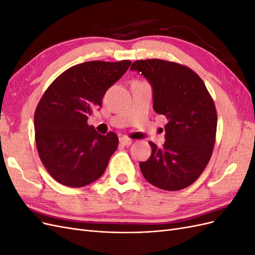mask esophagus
Wrapping results in <instances>:
<instances>
[{
	"label": "esophagus",
	"instance_id": "obj_1",
	"mask_svg": "<svg viewBox=\"0 0 255 255\" xmlns=\"http://www.w3.org/2000/svg\"><path fill=\"white\" fill-rule=\"evenodd\" d=\"M119 141L122 145H129L130 143H132V139H130V138H128V137H126V136L120 137Z\"/></svg>",
	"mask_w": 255,
	"mask_h": 255
}]
</instances>
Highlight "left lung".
<instances>
[{
  "mask_svg": "<svg viewBox=\"0 0 255 255\" xmlns=\"http://www.w3.org/2000/svg\"><path fill=\"white\" fill-rule=\"evenodd\" d=\"M138 71L151 84L153 110L166 116V141H150V158L139 164L144 179L164 190L188 187L211 159L217 129V112L201 78L190 68L163 59L136 60Z\"/></svg>",
  "mask_w": 255,
  "mask_h": 255,
  "instance_id": "left-lung-1",
  "label": "left lung"
}]
</instances>
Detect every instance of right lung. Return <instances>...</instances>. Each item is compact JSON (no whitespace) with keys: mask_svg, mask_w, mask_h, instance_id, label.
<instances>
[{"mask_svg":"<svg viewBox=\"0 0 255 255\" xmlns=\"http://www.w3.org/2000/svg\"><path fill=\"white\" fill-rule=\"evenodd\" d=\"M129 65V60L75 65L45 90L34 116L35 139L43 166L58 183L83 187L104 173L118 136L99 134L87 120Z\"/></svg>","mask_w":255,"mask_h":255,"instance_id":"right-lung-1","label":"right lung"}]
</instances>
